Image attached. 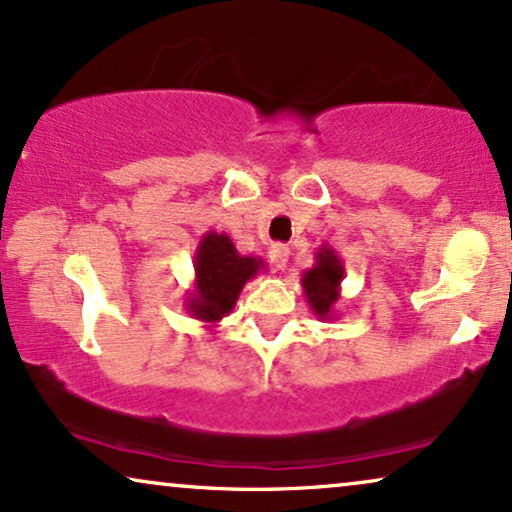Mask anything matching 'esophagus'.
<instances>
[{"label":"esophagus","instance_id":"esophagus-1","mask_svg":"<svg viewBox=\"0 0 512 512\" xmlns=\"http://www.w3.org/2000/svg\"><path fill=\"white\" fill-rule=\"evenodd\" d=\"M270 258H272V263H275L277 270H284L286 263H289V249H286L284 244H275V247L270 249Z\"/></svg>","mask_w":512,"mask_h":512}]
</instances>
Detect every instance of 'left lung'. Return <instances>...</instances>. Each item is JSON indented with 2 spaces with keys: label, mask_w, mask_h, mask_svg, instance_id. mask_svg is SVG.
<instances>
[{
  "label": "left lung",
  "mask_w": 512,
  "mask_h": 512,
  "mask_svg": "<svg viewBox=\"0 0 512 512\" xmlns=\"http://www.w3.org/2000/svg\"><path fill=\"white\" fill-rule=\"evenodd\" d=\"M345 279V265H342L338 251L328 244H321L314 254V265L303 272L305 298L310 303V310L321 321L335 319V305L340 303V284Z\"/></svg>",
  "instance_id": "1"
}]
</instances>
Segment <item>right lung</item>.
<instances>
[{
  "instance_id": "right-lung-1",
  "label": "right lung",
  "mask_w": 512,
  "mask_h": 512,
  "mask_svg": "<svg viewBox=\"0 0 512 512\" xmlns=\"http://www.w3.org/2000/svg\"><path fill=\"white\" fill-rule=\"evenodd\" d=\"M195 282L186 293L184 307L193 319L212 324L233 312L244 284L265 270L261 256H242L226 233L209 230L200 237L193 258Z\"/></svg>"
}]
</instances>
